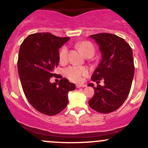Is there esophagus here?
Returning a JSON list of instances; mask_svg holds the SVG:
<instances>
[{"instance_id":"esophagus-1","label":"esophagus","mask_w":148,"mask_h":148,"mask_svg":"<svg viewBox=\"0 0 148 148\" xmlns=\"http://www.w3.org/2000/svg\"><path fill=\"white\" fill-rule=\"evenodd\" d=\"M86 84H77V88H81V87H86Z\"/></svg>"}]
</instances>
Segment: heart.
<instances>
[{
	"label": "heart",
	"instance_id": "heart-1",
	"mask_svg": "<svg viewBox=\"0 0 148 148\" xmlns=\"http://www.w3.org/2000/svg\"><path fill=\"white\" fill-rule=\"evenodd\" d=\"M77 47L86 57H92L95 53V48L92 44L87 41L79 42ZM68 58V48L64 46L59 53V61L61 63H66ZM88 71L87 69L84 66H70L67 67L64 71L65 76L71 82H79L82 80L83 76L86 75Z\"/></svg>",
	"mask_w": 148,
	"mask_h": 148
}]
</instances>
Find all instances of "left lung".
Masks as SVG:
<instances>
[{
  "mask_svg": "<svg viewBox=\"0 0 148 148\" xmlns=\"http://www.w3.org/2000/svg\"><path fill=\"white\" fill-rule=\"evenodd\" d=\"M99 46L101 61L92 75L98 84L104 80V86L96 87L90 83L95 94L89 105L93 110L108 114L117 110L129 95L134 74L132 50L123 38L116 34L100 33L90 35Z\"/></svg>",
  "mask_w": 148,
  "mask_h": 148,
  "instance_id": "left-lung-1",
  "label": "left lung"
}]
</instances>
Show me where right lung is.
<instances>
[{"mask_svg": "<svg viewBox=\"0 0 148 148\" xmlns=\"http://www.w3.org/2000/svg\"><path fill=\"white\" fill-rule=\"evenodd\" d=\"M69 40L51 33H35L20 46L17 68L23 91L29 103L45 115L61 112L68 104L69 92L76 89L65 78L58 84L50 82L59 62V48Z\"/></svg>", "mask_w": 148, "mask_h": 148, "instance_id": "1", "label": "right lung"}]
</instances>
